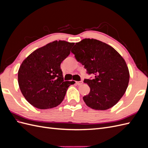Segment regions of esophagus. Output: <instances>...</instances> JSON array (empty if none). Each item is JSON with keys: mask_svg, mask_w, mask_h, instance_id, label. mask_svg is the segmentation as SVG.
Instances as JSON below:
<instances>
[{"mask_svg": "<svg viewBox=\"0 0 148 148\" xmlns=\"http://www.w3.org/2000/svg\"><path fill=\"white\" fill-rule=\"evenodd\" d=\"M83 81H79V82H76V83H77L78 85H81L83 84Z\"/></svg>", "mask_w": 148, "mask_h": 148, "instance_id": "esophagus-1", "label": "esophagus"}]
</instances>
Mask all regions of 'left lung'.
I'll return each instance as SVG.
<instances>
[{
  "mask_svg": "<svg viewBox=\"0 0 148 148\" xmlns=\"http://www.w3.org/2000/svg\"><path fill=\"white\" fill-rule=\"evenodd\" d=\"M71 52L94 79H84L90 92L83 99L95 110L111 108L119 101L128 87L130 74L126 62L115 49L94 39H84L75 44Z\"/></svg>",
  "mask_w": 148,
  "mask_h": 148,
  "instance_id": "1",
  "label": "left lung"
}]
</instances>
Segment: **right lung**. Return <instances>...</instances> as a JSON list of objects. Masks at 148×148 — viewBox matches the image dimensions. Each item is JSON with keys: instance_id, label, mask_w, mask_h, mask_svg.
Here are the masks:
<instances>
[{"instance_id": "add662e5", "label": "right lung", "mask_w": 148, "mask_h": 148, "mask_svg": "<svg viewBox=\"0 0 148 148\" xmlns=\"http://www.w3.org/2000/svg\"><path fill=\"white\" fill-rule=\"evenodd\" d=\"M74 43L55 41L32 52L18 72L21 93L29 104L39 109H51L63 101L67 89L75 82L64 81L60 69Z\"/></svg>"}]
</instances>
